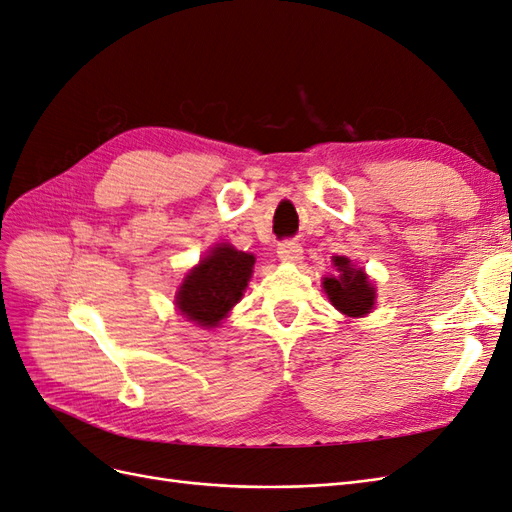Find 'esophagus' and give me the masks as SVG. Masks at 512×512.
<instances>
[{
  "mask_svg": "<svg viewBox=\"0 0 512 512\" xmlns=\"http://www.w3.org/2000/svg\"><path fill=\"white\" fill-rule=\"evenodd\" d=\"M277 256L284 262H299L303 258V247L297 241H284L277 247Z\"/></svg>",
  "mask_w": 512,
  "mask_h": 512,
  "instance_id": "obj_1",
  "label": "esophagus"
}]
</instances>
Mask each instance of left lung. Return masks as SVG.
I'll use <instances>...</instances> for the list:
<instances>
[{
    "instance_id": "left-lung-1",
    "label": "left lung",
    "mask_w": 512,
    "mask_h": 512,
    "mask_svg": "<svg viewBox=\"0 0 512 512\" xmlns=\"http://www.w3.org/2000/svg\"><path fill=\"white\" fill-rule=\"evenodd\" d=\"M333 267L337 273L322 280V288L333 307L350 318L367 316L376 303V288L367 273L352 265L346 256H333Z\"/></svg>"
}]
</instances>
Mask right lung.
I'll return each mask as SVG.
<instances>
[{"instance_id":"add662e5","label":"right lung","mask_w":512,"mask_h":512,"mask_svg":"<svg viewBox=\"0 0 512 512\" xmlns=\"http://www.w3.org/2000/svg\"><path fill=\"white\" fill-rule=\"evenodd\" d=\"M254 254L239 252L230 243L211 247V252L183 277L175 305L183 318L203 329L218 327L235 307L254 269Z\"/></svg>"}]
</instances>
